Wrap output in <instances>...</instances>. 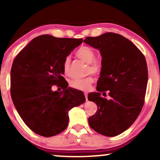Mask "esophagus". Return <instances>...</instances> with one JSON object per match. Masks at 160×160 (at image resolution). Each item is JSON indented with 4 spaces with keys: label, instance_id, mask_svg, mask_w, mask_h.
Here are the masks:
<instances>
[{
    "label": "esophagus",
    "instance_id": "obj_1",
    "mask_svg": "<svg viewBox=\"0 0 160 160\" xmlns=\"http://www.w3.org/2000/svg\"><path fill=\"white\" fill-rule=\"evenodd\" d=\"M84 95H85V98H86V100H88V99H87V93L85 92V93H84Z\"/></svg>",
    "mask_w": 160,
    "mask_h": 160
}]
</instances>
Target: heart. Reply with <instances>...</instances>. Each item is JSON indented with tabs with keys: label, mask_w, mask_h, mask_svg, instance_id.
<instances>
[{
	"label": "heart",
	"mask_w": 160,
	"mask_h": 160,
	"mask_svg": "<svg viewBox=\"0 0 160 160\" xmlns=\"http://www.w3.org/2000/svg\"><path fill=\"white\" fill-rule=\"evenodd\" d=\"M76 57L88 64L87 73L98 75L102 71V63L99 60L95 59V52L91 47L83 46L76 52ZM70 68V58L67 57L63 62V70L68 73ZM94 82L92 76H87L84 78H75L70 82V86L72 88L82 91H88Z\"/></svg>",
	"instance_id": "1"
}]
</instances>
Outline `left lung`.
Listing matches in <instances>:
<instances>
[{"label": "left lung", "instance_id": "obj_1", "mask_svg": "<svg viewBox=\"0 0 160 160\" xmlns=\"http://www.w3.org/2000/svg\"><path fill=\"white\" fill-rule=\"evenodd\" d=\"M84 42L102 56L98 92L88 95V100L98 106L89 124L105 136H117L134 123L143 108L148 82L145 57L132 42L114 32L87 37ZM106 91L108 100L100 96Z\"/></svg>", "mask_w": 160, "mask_h": 160}]
</instances>
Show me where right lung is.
Here are the masks:
<instances>
[{"instance_id":"obj_1","label":"right lung","mask_w":160,"mask_h":160,"mask_svg":"<svg viewBox=\"0 0 160 160\" xmlns=\"http://www.w3.org/2000/svg\"><path fill=\"white\" fill-rule=\"evenodd\" d=\"M83 39L42 35L32 39L13 62L11 96L26 125L36 134L54 136L68 125V111L85 102L82 91L68 87L63 62ZM63 87L53 92L55 84Z\"/></svg>"}]
</instances>
